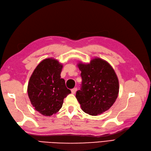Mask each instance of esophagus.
Returning <instances> with one entry per match:
<instances>
[{
  "instance_id": "34e87169",
  "label": "esophagus",
  "mask_w": 151,
  "mask_h": 151,
  "mask_svg": "<svg viewBox=\"0 0 151 151\" xmlns=\"http://www.w3.org/2000/svg\"><path fill=\"white\" fill-rule=\"evenodd\" d=\"M77 88H74V89H72V90H71V92H72V94H75L76 93V91H77Z\"/></svg>"
}]
</instances>
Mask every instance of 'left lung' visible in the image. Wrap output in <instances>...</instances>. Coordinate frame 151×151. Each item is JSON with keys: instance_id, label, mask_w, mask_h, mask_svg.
<instances>
[{"instance_id": "obj_1", "label": "left lung", "mask_w": 151, "mask_h": 151, "mask_svg": "<svg viewBox=\"0 0 151 151\" xmlns=\"http://www.w3.org/2000/svg\"><path fill=\"white\" fill-rule=\"evenodd\" d=\"M81 71V90L76 97L83 111L96 116L107 111L115 102L119 82L113 67L106 61L95 58L89 63L77 64Z\"/></svg>"}]
</instances>
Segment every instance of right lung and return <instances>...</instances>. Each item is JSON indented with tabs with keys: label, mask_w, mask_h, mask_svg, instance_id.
Wrapping results in <instances>:
<instances>
[{
	"label": "right lung",
	"mask_w": 151,
	"mask_h": 151,
	"mask_svg": "<svg viewBox=\"0 0 151 151\" xmlns=\"http://www.w3.org/2000/svg\"><path fill=\"white\" fill-rule=\"evenodd\" d=\"M63 65L48 58L36 67L28 83V94L31 104L44 116H51L62 108L63 99L71 93L61 78Z\"/></svg>",
	"instance_id": "right-lung-1"
}]
</instances>
